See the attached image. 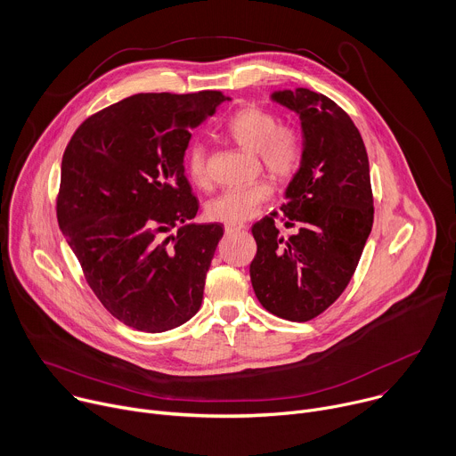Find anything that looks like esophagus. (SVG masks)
Here are the masks:
<instances>
[{
	"instance_id": "34e87169",
	"label": "esophagus",
	"mask_w": 456,
	"mask_h": 456,
	"mask_svg": "<svg viewBox=\"0 0 456 456\" xmlns=\"http://www.w3.org/2000/svg\"><path fill=\"white\" fill-rule=\"evenodd\" d=\"M245 225L243 224H225V232L227 234H232V232H238V231H243Z\"/></svg>"
}]
</instances>
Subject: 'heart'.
Segmentation results:
<instances>
[{
    "label": "heart",
    "instance_id": "heart-1",
    "mask_svg": "<svg viewBox=\"0 0 456 456\" xmlns=\"http://www.w3.org/2000/svg\"><path fill=\"white\" fill-rule=\"evenodd\" d=\"M227 135L243 150L256 153L262 166L276 178H290L301 164V135L290 124H278V117L257 104L240 108L225 124ZM185 173L197 187L209 185L208 153L202 144H192L185 155ZM274 192L269 178L225 189L208 204V216L216 222L240 224L252 218Z\"/></svg>",
    "mask_w": 456,
    "mask_h": 456
}]
</instances>
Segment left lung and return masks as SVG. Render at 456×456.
I'll use <instances>...</instances> for the list:
<instances>
[{
    "label": "left lung",
    "instance_id": "left-lung-1",
    "mask_svg": "<svg viewBox=\"0 0 456 456\" xmlns=\"http://www.w3.org/2000/svg\"><path fill=\"white\" fill-rule=\"evenodd\" d=\"M271 99L299 115L301 164L278 213L252 225L257 252L250 264L256 297L271 314L308 321L327 310L350 283L373 225L370 164L359 129L327 95L280 90Z\"/></svg>",
    "mask_w": 456,
    "mask_h": 456
}]
</instances>
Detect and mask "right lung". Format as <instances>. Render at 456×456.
Returning <instances> with one entry per match:
<instances>
[{
  "label": "right lung",
  "mask_w": 456,
  "mask_h": 456,
  "mask_svg": "<svg viewBox=\"0 0 456 456\" xmlns=\"http://www.w3.org/2000/svg\"><path fill=\"white\" fill-rule=\"evenodd\" d=\"M224 101L137 94L88 117L64 150L59 229L102 306L135 330L166 332L200 310L224 227L189 224L199 200L183 157L191 129Z\"/></svg>",
  "instance_id": "right-lung-1"
}]
</instances>
